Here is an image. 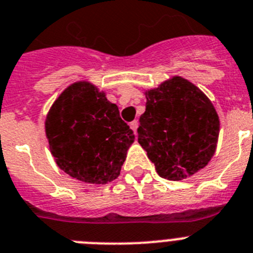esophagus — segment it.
I'll return each instance as SVG.
<instances>
[{
    "instance_id": "esophagus-1",
    "label": "esophagus",
    "mask_w": 253,
    "mask_h": 253,
    "mask_svg": "<svg viewBox=\"0 0 253 253\" xmlns=\"http://www.w3.org/2000/svg\"><path fill=\"white\" fill-rule=\"evenodd\" d=\"M129 127H131V129H132L133 132L136 133V131H137V127H139V122H137V121H132V122L129 124Z\"/></svg>"
}]
</instances>
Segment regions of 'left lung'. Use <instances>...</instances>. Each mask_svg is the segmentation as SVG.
<instances>
[{
  "label": "left lung",
  "instance_id": "obj_1",
  "mask_svg": "<svg viewBox=\"0 0 253 253\" xmlns=\"http://www.w3.org/2000/svg\"><path fill=\"white\" fill-rule=\"evenodd\" d=\"M145 95L146 109L140 117L137 140L158 174L181 181L208 166L220 127L208 96L181 76L166 80Z\"/></svg>",
  "mask_w": 253,
  "mask_h": 253
}]
</instances>
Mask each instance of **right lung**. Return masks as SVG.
<instances>
[{"mask_svg": "<svg viewBox=\"0 0 253 253\" xmlns=\"http://www.w3.org/2000/svg\"><path fill=\"white\" fill-rule=\"evenodd\" d=\"M45 135L57 166L93 184L117 178L135 141L117 105L87 81L74 83L57 98L45 118Z\"/></svg>", "mask_w": 253, "mask_h": 253, "instance_id": "add662e5", "label": "right lung"}]
</instances>
